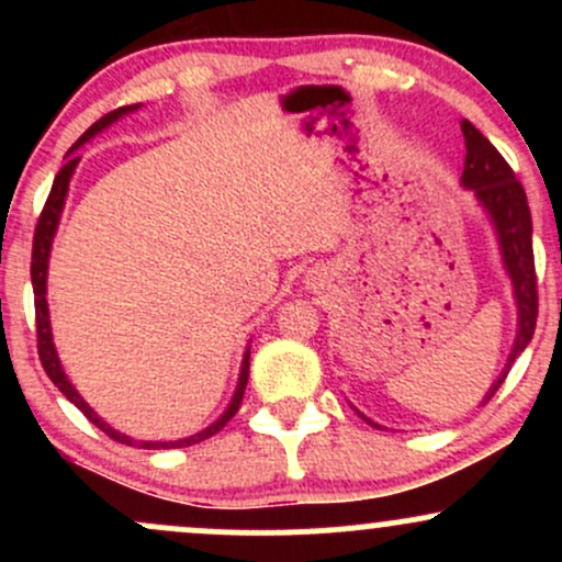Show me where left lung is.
Returning a JSON list of instances; mask_svg holds the SVG:
<instances>
[{"label":"left lung","mask_w":562,"mask_h":562,"mask_svg":"<svg viewBox=\"0 0 562 562\" xmlns=\"http://www.w3.org/2000/svg\"><path fill=\"white\" fill-rule=\"evenodd\" d=\"M462 134H465V171H462V184L475 190L483 209L492 216L496 235H499L502 259L513 280L515 299H518V338H515L513 353L507 359L505 375L488 391L486 402L505 383L509 367H513L518 353L533 338V327L539 317V290H537V267H533V240H531V209H528L524 184L515 179V171L499 156V150L475 128L470 121H462ZM483 402V404H486ZM367 420V417H364ZM370 423V420H367ZM375 425V423H370ZM378 428V425H375Z\"/></svg>","instance_id":"obj_1"}]
</instances>
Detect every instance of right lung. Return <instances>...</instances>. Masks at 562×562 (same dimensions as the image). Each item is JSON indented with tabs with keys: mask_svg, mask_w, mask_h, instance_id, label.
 I'll list each match as a JSON object with an SVG mask.
<instances>
[{
	"mask_svg": "<svg viewBox=\"0 0 562 562\" xmlns=\"http://www.w3.org/2000/svg\"><path fill=\"white\" fill-rule=\"evenodd\" d=\"M139 105H124V108H115L108 115H102L100 121H94L92 126L87 128V132L81 134L79 142H76L74 147H70L68 158H66V166H63L60 171H57L55 182H53V190H49V198L47 203H44L42 209V216H38L36 222V232H34V250H31V285H34V306H36V348H38V359H42V367L44 372H47L49 380L57 385V389L63 391V396L68 398V402H74L79 409L87 415L89 423H94L97 428L102 430V434H108L113 438V441L119 443H126V447H132V443H137L134 438H128L124 434H119V430H113L111 425H105L100 420V417L94 415L92 409H89V404L83 402V398L76 393L74 385L68 383L66 372H63L60 362H57V353H55V346H53V333H49V308H47V261H49V248H53V237H55V229H57V222H60V211H63V203H66V195H68V182H70V173H74L76 164H79V156H76V147L83 145L89 137H94L97 132H102L108 124H113L115 119H121L124 113H132L137 111ZM248 370H250V351H245V359H243V372H240V383H237V391H235V398H232L229 409L224 412L218 420L211 425V428H205L203 434H195L190 438H182V441H169V443H158V441H139L142 449H177V447H190V443H198V441H205V438H211L214 434L227 425L232 417H235V412L240 409V402H243V393H245V385H248Z\"/></svg>",
	"mask_w": 562,
	"mask_h": 562,
	"instance_id": "add662e5",
	"label": "right lung"
}]
</instances>
